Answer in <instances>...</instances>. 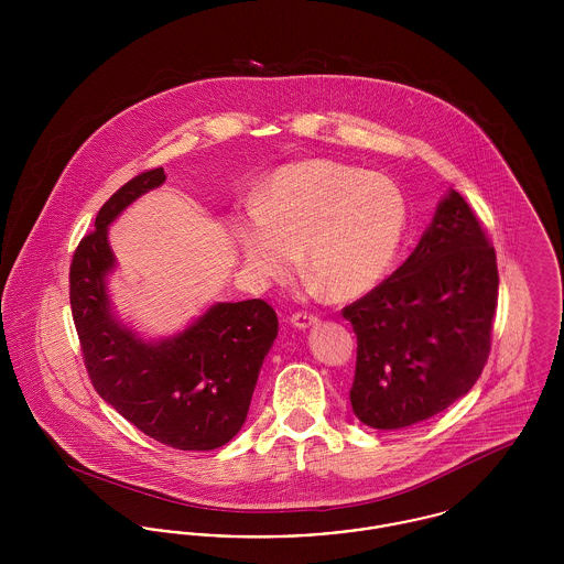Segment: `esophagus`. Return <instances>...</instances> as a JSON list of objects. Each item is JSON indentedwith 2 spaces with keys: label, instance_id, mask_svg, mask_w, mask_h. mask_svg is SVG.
I'll list each match as a JSON object with an SVG mask.
<instances>
[{
  "label": "esophagus",
  "instance_id": "obj_1",
  "mask_svg": "<svg viewBox=\"0 0 564 564\" xmlns=\"http://www.w3.org/2000/svg\"><path fill=\"white\" fill-rule=\"evenodd\" d=\"M290 322H292V326H296V328H311V326H315L319 319H317V315H313V313H306V311H299V313H294L292 317H290Z\"/></svg>",
  "mask_w": 564,
  "mask_h": 564
}]
</instances>
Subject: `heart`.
<instances>
[{
  "label": "heart",
  "mask_w": 564,
  "mask_h": 564,
  "mask_svg": "<svg viewBox=\"0 0 564 564\" xmlns=\"http://www.w3.org/2000/svg\"><path fill=\"white\" fill-rule=\"evenodd\" d=\"M229 227L253 276H285L299 251L304 270L333 296L358 299L376 290L397 260L408 202L389 175L308 159L261 182Z\"/></svg>",
  "instance_id": "1"
}]
</instances>
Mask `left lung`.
Returning a JSON list of instances; mask_svg holds the SVG:
<instances>
[{"label":"left lung","instance_id":"8db88e82","mask_svg":"<svg viewBox=\"0 0 564 564\" xmlns=\"http://www.w3.org/2000/svg\"><path fill=\"white\" fill-rule=\"evenodd\" d=\"M496 304V251L448 191L412 256L344 308L358 341L349 390L358 421L403 430L462 399L487 362Z\"/></svg>","mask_w":564,"mask_h":564}]
</instances>
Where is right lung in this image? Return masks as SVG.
<instances>
[{
    "label": "right lung",
    "mask_w": 564,
    "mask_h": 564,
    "mask_svg": "<svg viewBox=\"0 0 564 564\" xmlns=\"http://www.w3.org/2000/svg\"><path fill=\"white\" fill-rule=\"evenodd\" d=\"M165 177L163 167L134 175L105 202L96 229L73 256L70 308L96 392L161 444L213 451L245 425L279 319L260 299L217 303L174 337L145 341L116 317L107 294L116 268L107 229Z\"/></svg>",
    "instance_id": "obj_1"
}]
</instances>
